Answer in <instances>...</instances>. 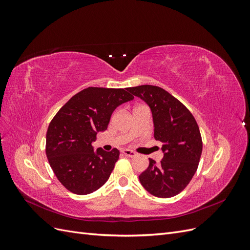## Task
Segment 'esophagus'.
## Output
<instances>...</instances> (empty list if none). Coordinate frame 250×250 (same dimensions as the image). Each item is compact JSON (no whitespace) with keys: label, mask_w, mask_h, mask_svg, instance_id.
<instances>
[{"label":"esophagus","mask_w":250,"mask_h":250,"mask_svg":"<svg viewBox=\"0 0 250 250\" xmlns=\"http://www.w3.org/2000/svg\"><path fill=\"white\" fill-rule=\"evenodd\" d=\"M123 153H124L125 156H128V157H134V156H137V153H135L134 151L129 150V149H124V150H123Z\"/></svg>","instance_id":"obj_1"}]
</instances>
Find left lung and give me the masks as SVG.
Instances as JSON below:
<instances>
[{"instance_id":"1","label":"left lung","mask_w":250,"mask_h":250,"mask_svg":"<svg viewBox=\"0 0 250 250\" xmlns=\"http://www.w3.org/2000/svg\"><path fill=\"white\" fill-rule=\"evenodd\" d=\"M127 90L148 104L154 139L163 143V160L156 164L149 158V167L139 176L141 184L156 197H173L188 185L198 168L202 140L197 122L183 103L162 87L146 84Z\"/></svg>"}]
</instances>
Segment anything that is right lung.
I'll use <instances>...</instances> for the list:
<instances>
[{
	"instance_id": "right-lung-1",
	"label": "right lung",
	"mask_w": 250,
	"mask_h": 250,
	"mask_svg": "<svg viewBox=\"0 0 250 250\" xmlns=\"http://www.w3.org/2000/svg\"><path fill=\"white\" fill-rule=\"evenodd\" d=\"M125 88L87 87L73 96L52 119L46 154L57 179L70 192L90 194L109 178L120 151L94 150L98 132L107 129L111 113L131 101Z\"/></svg>"
}]
</instances>
